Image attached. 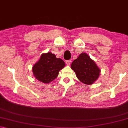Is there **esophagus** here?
Segmentation results:
<instances>
[{"mask_svg": "<svg viewBox=\"0 0 128 128\" xmlns=\"http://www.w3.org/2000/svg\"><path fill=\"white\" fill-rule=\"evenodd\" d=\"M65 63L66 64H68V65H69V64H70V63H71V60H68L65 61Z\"/></svg>", "mask_w": 128, "mask_h": 128, "instance_id": "esophagus-1", "label": "esophagus"}]
</instances>
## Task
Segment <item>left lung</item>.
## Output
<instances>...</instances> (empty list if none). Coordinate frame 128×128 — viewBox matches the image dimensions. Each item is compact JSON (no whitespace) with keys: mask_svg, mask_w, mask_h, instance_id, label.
Wrapping results in <instances>:
<instances>
[{"mask_svg":"<svg viewBox=\"0 0 128 128\" xmlns=\"http://www.w3.org/2000/svg\"><path fill=\"white\" fill-rule=\"evenodd\" d=\"M76 77L85 84H92L98 78L100 70L86 53H81L71 64Z\"/></svg>","mask_w":128,"mask_h":128,"instance_id":"left-lung-1","label":"left lung"}]
</instances>
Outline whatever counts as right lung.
Returning a JSON list of instances; mask_svg holds the SVG:
<instances>
[{
    "label": "right lung",
    "mask_w": 128,
    "mask_h": 128,
    "mask_svg": "<svg viewBox=\"0 0 128 128\" xmlns=\"http://www.w3.org/2000/svg\"><path fill=\"white\" fill-rule=\"evenodd\" d=\"M65 66L64 61L57 58L51 52L42 54L40 59L33 66L32 72L37 80L49 83L57 78L60 70Z\"/></svg>",
    "instance_id": "right-lung-1"
}]
</instances>
